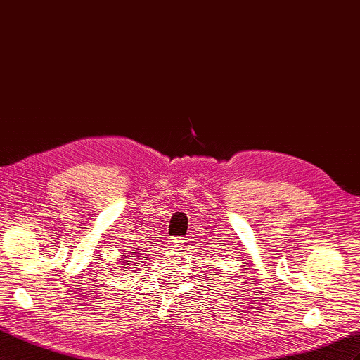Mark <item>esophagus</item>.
Here are the masks:
<instances>
[{
    "label": "esophagus",
    "mask_w": 360,
    "mask_h": 360,
    "mask_svg": "<svg viewBox=\"0 0 360 360\" xmlns=\"http://www.w3.org/2000/svg\"><path fill=\"white\" fill-rule=\"evenodd\" d=\"M183 238H177V237H169L168 238V245L169 246H172V248H179V246H181L183 245Z\"/></svg>",
    "instance_id": "34e87169"
}]
</instances>
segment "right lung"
Listing matches in <instances>:
<instances>
[{"instance_id":"right-lung-1","label":"right lung","mask_w":360,"mask_h":360,"mask_svg":"<svg viewBox=\"0 0 360 360\" xmlns=\"http://www.w3.org/2000/svg\"><path fill=\"white\" fill-rule=\"evenodd\" d=\"M130 254H132V255H136V252H130ZM132 255H129V257H132ZM126 257H127V255H124V258H126ZM129 259H132V258H129ZM129 259H124V261H123V263H127L126 266H129L130 263H132V261H129ZM123 266H124V264H123Z\"/></svg>"}]
</instances>
